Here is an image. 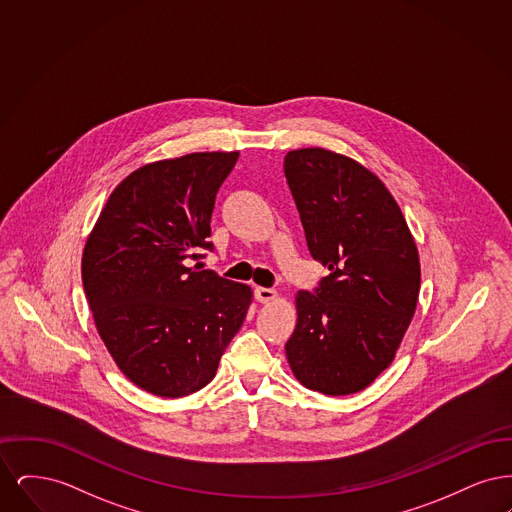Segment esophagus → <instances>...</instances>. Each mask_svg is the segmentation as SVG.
<instances>
[{
  "mask_svg": "<svg viewBox=\"0 0 512 512\" xmlns=\"http://www.w3.org/2000/svg\"><path fill=\"white\" fill-rule=\"evenodd\" d=\"M255 297L261 301V303H270L276 299V292L272 288H255Z\"/></svg>",
  "mask_w": 512,
  "mask_h": 512,
  "instance_id": "1",
  "label": "esophagus"
}]
</instances>
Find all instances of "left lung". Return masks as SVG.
Segmentation results:
<instances>
[{
	"label": "left lung",
	"mask_w": 512,
	"mask_h": 512,
	"mask_svg": "<svg viewBox=\"0 0 512 512\" xmlns=\"http://www.w3.org/2000/svg\"><path fill=\"white\" fill-rule=\"evenodd\" d=\"M284 172L309 251L330 270L295 297L288 363L309 390L357 393L391 365L411 324L416 244L388 188L357 161L307 147L286 155Z\"/></svg>",
	"instance_id": "8db88e82"
}]
</instances>
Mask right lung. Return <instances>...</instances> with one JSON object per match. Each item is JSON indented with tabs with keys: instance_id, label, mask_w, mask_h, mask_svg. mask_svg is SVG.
<instances>
[{
	"instance_id": "right-lung-1",
	"label": "right lung",
	"mask_w": 512,
	"mask_h": 512,
	"mask_svg": "<svg viewBox=\"0 0 512 512\" xmlns=\"http://www.w3.org/2000/svg\"><path fill=\"white\" fill-rule=\"evenodd\" d=\"M238 151L149 163L109 195L82 255L99 336L122 374L159 397L205 388L244 324L251 290L188 267L213 251L211 215Z\"/></svg>"
}]
</instances>
